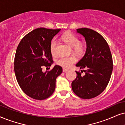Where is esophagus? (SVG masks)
Listing matches in <instances>:
<instances>
[{
	"mask_svg": "<svg viewBox=\"0 0 125 125\" xmlns=\"http://www.w3.org/2000/svg\"><path fill=\"white\" fill-rule=\"evenodd\" d=\"M67 71H69L67 69H66V68H63V72H67Z\"/></svg>",
	"mask_w": 125,
	"mask_h": 125,
	"instance_id": "esophagus-1",
	"label": "esophagus"
}]
</instances>
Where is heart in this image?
<instances>
[{
  "label": "heart",
  "mask_w": 125,
  "mask_h": 125,
  "mask_svg": "<svg viewBox=\"0 0 125 125\" xmlns=\"http://www.w3.org/2000/svg\"><path fill=\"white\" fill-rule=\"evenodd\" d=\"M62 39L69 46L73 47L74 51L78 53H81L83 50V44L80 42L78 38L74 34L69 33L62 36ZM56 41H52L50 45V50L53 55L56 54ZM77 61V58L73 55L69 56H61L57 61V63L59 65L64 67H70L74 63Z\"/></svg>",
  "instance_id": "1"
}]
</instances>
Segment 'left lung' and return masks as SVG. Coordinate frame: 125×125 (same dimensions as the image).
Listing matches in <instances>:
<instances>
[{
  "label": "left lung",
  "mask_w": 125,
  "mask_h": 125,
  "mask_svg": "<svg viewBox=\"0 0 125 125\" xmlns=\"http://www.w3.org/2000/svg\"><path fill=\"white\" fill-rule=\"evenodd\" d=\"M77 32L84 37L86 44L84 56L76 64L85 75L75 72L77 77L72 83V90L80 98L92 99L107 87L113 72V57L107 42L97 31L80 28Z\"/></svg>",
  "instance_id": "1"
}]
</instances>
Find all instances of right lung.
Here are the masks:
<instances>
[{
	"instance_id": "right-lung-1",
	"label": "right lung",
	"mask_w": 125,
	"mask_h": 125,
	"mask_svg": "<svg viewBox=\"0 0 125 125\" xmlns=\"http://www.w3.org/2000/svg\"><path fill=\"white\" fill-rule=\"evenodd\" d=\"M60 31L37 28L26 34L17 48L14 72L17 82L25 94L36 100H44L53 94L56 79L62 72L58 65L49 72L42 71V66H51L50 45Z\"/></svg>"
}]
</instances>
